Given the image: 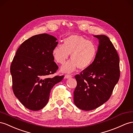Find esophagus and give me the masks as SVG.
Returning a JSON list of instances; mask_svg holds the SVG:
<instances>
[{
  "label": "esophagus",
  "instance_id": "esophagus-1",
  "mask_svg": "<svg viewBox=\"0 0 133 133\" xmlns=\"http://www.w3.org/2000/svg\"><path fill=\"white\" fill-rule=\"evenodd\" d=\"M64 77H65L66 79H69V78L72 77V76L69 75H66L65 76H64Z\"/></svg>",
  "mask_w": 133,
  "mask_h": 133
}]
</instances>
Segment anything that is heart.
<instances>
[{
	"label": "heart",
	"instance_id": "1",
	"mask_svg": "<svg viewBox=\"0 0 133 133\" xmlns=\"http://www.w3.org/2000/svg\"><path fill=\"white\" fill-rule=\"evenodd\" d=\"M97 48L91 41L84 37L72 35L64 39L62 46L57 45L52 50L54 61L61 64H64L71 54V61L61 68V71L71 73L78 67L84 70L90 66L96 57Z\"/></svg>",
	"mask_w": 133,
	"mask_h": 133
}]
</instances>
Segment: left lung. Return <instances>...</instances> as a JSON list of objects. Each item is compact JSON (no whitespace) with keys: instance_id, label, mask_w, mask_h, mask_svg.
<instances>
[{"instance_id":"1","label":"left lung","mask_w":133,"mask_h":133,"mask_svg":"<svg viewBox=\"0 0 133 133\" xmlns=\"http://www.w3.org/2000/svg\"><path fill=\"white\" fill-rule=\"evenodd\" d=\"M93 36L99 40L96 57L90 66L75 76L74 103L85 111L106 102L120 78V59L113 44L104 35Z\"/></svg>"}]
</instances>
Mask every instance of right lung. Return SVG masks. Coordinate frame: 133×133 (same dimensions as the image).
<instances>
[{"label":"right lung","mask_w":133,"mask_h":133,"mask_svg":"<svg viewBox=\"0 0 133 133\" xmlns=\"http://www.w3.org/2000/svg\"><path fill=\"white\" fill-rule=\"evenodd\" d=\"M57 40L47 34L32 36L19 46L13 58L11 66L13 93L30 110L45 107L51 89L64 77H49L58 69L52 56Z\"/></svg>","instance_id":"1"}]
</instances>
